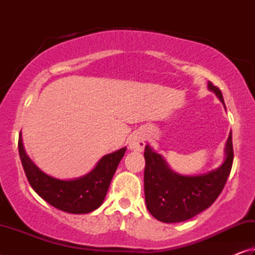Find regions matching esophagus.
I'll return each instance as SVG.
<instances>
[{"label": "esophagus", "instance_id": "1", "mask_svg": "<svg viewBox=\"0 0 255 255\" xmlns=\"http://www.w3.org/2000/svg\"><path fill=\"white\" fill-rule=\"evenodd\" d=\"M129 147L132 150H136V152H141L145 147L144 137L138 132L133 133V135L129 137Z\"/></svg>", "mask_w": 255, "mask_h": 255}]
</instances>
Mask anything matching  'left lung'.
<instances>
[{
  "label": "left lung",
  "mask_w": 255,
  "mask_h": 255,
  "mask_svg": "<svg viewBox=\"0 0 255 255\" xmlns=\"http://www.w3.org/2000/svg\"><path fill=\"white\" fill-rule=\"evenodd\" d=\"M208 88L224 103L221 90L211 82ZM225 150V162L217 170L202 175L185 176L172 171L161 155L146 145L144 190L149 213L159 222L180 223L195 217L213 205L225 187L232 170L234 159L232 131Z\"/></svg>",
  "instance_id": "8db88e82"
}]
</instances>
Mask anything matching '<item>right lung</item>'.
Returning <instances> with one entry per match:
<instances>
[{
  "label": "right lung",
  "mask_w": 255,
  "mask_h": 255,
  "mask_svg": "<svg viewBox=\"0 0 255 255\" xmlns=\"http://www.w3.org/2000/svg\"><path fill=\"white\" fill-rule=\"evenodd\" d=\"M18 147L21 163L31 188L49 205L70 214H88L101 206L112 176L127 149L124 147L103 156L97 166L82 178L58 180L45 174L27 156L21 132Z\"/></svg>",
  "instance_id": "obj_1"
}]
</instances>
